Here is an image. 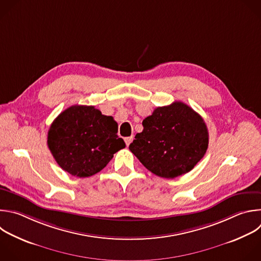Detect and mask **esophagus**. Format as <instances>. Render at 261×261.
<instances>
[{"mask_svg": "<svg viewBox=\"0 0 261 261\" xmlns=\"http://www.w3.org/2000/svg\"><path fill=\"white\" fill-rule=\"evenodd\" d=\"M132 141H133V136H129V137H126V138H125V142H126V145H127V146H128Z\"/></svg>", "mask_w": 261, "mask_h": 261, "instance_id": "obj_1", "label": "esophagus"}]
</instances>
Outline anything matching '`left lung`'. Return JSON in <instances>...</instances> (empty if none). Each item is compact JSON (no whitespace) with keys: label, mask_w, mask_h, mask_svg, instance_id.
Masks as SVG:
<instances>
[{"label":"left lung","mask_w":261,"mask_h":261,"mask_svg":"<svg viewBox=\"0 0 261 261\" xmlns=\"http://www.w3.org/2000/svg\"><path fill=\"white\" fill-rule=\"evenodd\" d=\"M129 149L156 176L175 178L204 156L209 134L203 118L181 101L156 108L142 121Z\"/></svg>","instance_id":"1"}]
</instances>
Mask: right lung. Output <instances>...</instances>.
<instances>
[{
	"label": "right lung",
	"instance_id": "right-lung-1",
	"mask_svg": "<svg viewBox=\"0 0 261 261\" xmlns=\"http://www.w3.org/2000/svg\"><path fill=\"white\" fill-rule=\"evenodd\" d=\"M117 132L113 117L92 106H72L53 121L47 143L64 171L84 178L101 171L114 153L126 146Z\"/></svg>",
	"mask_w": 261,
	"mask_h": 261
}]
</instances>
